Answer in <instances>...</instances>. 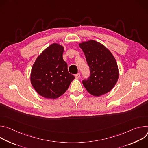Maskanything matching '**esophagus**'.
Listing matches in <instances>:
<instances>
[{
  "label": "esophagus",
  "mask_w": 148,
  "mask_h": 148,
  "mask_svg": "<svg viewBox=\"0 0 148 148\" xmlns=\"http://www.w3.org/2000/svg\"><path fill=\"white\" fill-rule=\"evenodd\" d=\"M75 78L76 79H79V78H80V74H79V73H78V74H75Z\"/></svg>",
  "instance_id": "1"
}]
</instances>
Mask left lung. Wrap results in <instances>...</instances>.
Returning a JSON list of instances; mask_svg holds the SVG:
<instances>
[{"instance_id": "1", "label": "left lung", "mask_w": 148, "mask_h": 148, "mask_svg": "<svg viewBox=\"0 0 148 148\" xmlns=\"http://www.w3.org/2000/svg\"><path fill=\"white\" fill-rule=\"evenodd\" d=\"M90 69V76L82 84L92 95L99 97L109 92L119 78L116 61L111 52L94 40L79 43Z\"/></svg>"}]
</instances>
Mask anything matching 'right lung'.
I'll list each match as a JSON object with an SVG mask.
<instances>
[{"instance_id": "right-lung-1", "label": "right lung", "mask_w": 148, "mask_h": 148, "mask_svg": "<svg viewBox=\"0 0 148 148\" xmlns=\"http://www.w3.org/2000/svg\"><path fill=\"white\" fill-rule=\"evenodd\" d=\"M64 47L53 43L37 57L31 70L30 81L36 91L47 99H56L64 94L74 79L63 60Z\"/></svg>"}]
</instances>
